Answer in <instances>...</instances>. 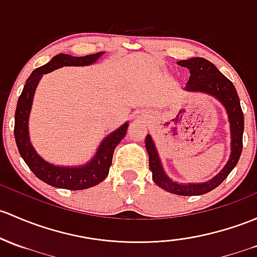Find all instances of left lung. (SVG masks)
I'll return each instance as SVG.
<instances>
[{
  "instance_id": "8db88e82",
  "label": "left lung",
  "mask_w": 257,
  "mask_h": 257,
  "mask_svg": "<svg viewBox=\"0 0 257 257\" xmlns=\"http://www.w3.org/2000/svg\"><path fill=\"white\" fill-rule=\"evenodd\" d=\"M178 65L187 67L191 72L186 90L206 92L218 98L225 107L230 121L231 131V155L228 164L214 178L204 183H190L178 185L166 176L161 166L160 159L156 153L153 139L148 134L145 138V147L149 154V166L153 172V180L158 186L170 193L178 196H199L214 190L220 185L231 170L236 166L242 150V133H244V113H242L240 99L233 82L226 79L210 61L203 58H192L188 60L178 61Z\"/></svg>"
}]
</instances>
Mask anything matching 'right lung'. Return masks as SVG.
Masks as SVG:
<instances>
[{
    "label": "right lung",
    "mask_w": 257,
    "mask_h": 257,
    "mask_svg": "<svg viewBox=\"0 0 257 257\" xmlns=\"http://www.w3.org/2000/svg\"><path fill=\"white\" fill-rule=\"evenodd\" d=\"M103 53H96L86 56H71L67 54H59L44 66H40L32 72L26 81L23 91L18 98L15 114V139L18 151L36 176L43 182L53 187L65 190L79 191L93 187L107 177L112 165L113 153L120 140L125 137L128 123L123 124L119 129L109 134L99 145L97 154L87 165L81 167H60L43 160L29 142L28 117L31 112L34 91L42 75L51 72L63 66H83L94 63Z\"/></svg>",
    "instance_id": "right-lung-1"
}]
</instances>
